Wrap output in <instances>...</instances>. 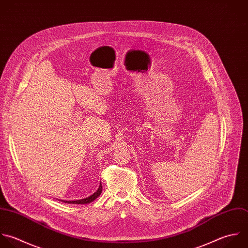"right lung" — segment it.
<instances>
[{
    "mask_svg": "<svg viewBox=\"0 0 248 248\" xmlns=\"http://www.w3.org/2000/svg\"><path fill=\"white\" fill-rule=\"evenodd\" d=\"M101 191H102V185L100 184L98 189L93 195H91L85 199H80V200H76V201H62H62L64 203H67V204H88V203H91L93 200H95L100 195Z\"/></svg>",
    "mask_w": 248,
    "mask_h": 248,
    "instance_id": "right-lung-1",
    "label": "right lung"
}]
</instances>
